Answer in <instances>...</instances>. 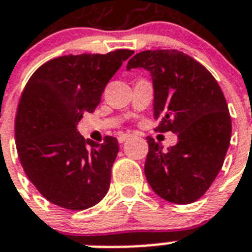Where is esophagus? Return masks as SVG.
I'll list each match as a JSON object with an SVG mask.
<instances>
[{
  "instance_id": "1",
  "label": "esophagus",
  "mask_w": 252,
  "mask_h": 252,
  "mask_svg": "<svg viewBox=\"0 0 252 252\" xmlns=\"http://www.w3.org/2000/svg\"><path fill=\"white\" fill-rule=\"evenodd\" d=\"M129 137H130V134H128V133H122V134H119V136H118V141H119L120 144H123V142L128 140Z\"/></svg>"
}]
</instances>
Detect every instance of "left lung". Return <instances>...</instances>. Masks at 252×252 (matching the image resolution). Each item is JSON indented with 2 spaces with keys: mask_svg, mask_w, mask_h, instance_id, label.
Wrapping results in <instances>:
<instances>
[{
  "mask_svg": "<svg viewBox=\"0 0 252 252\" xmlns=\"http://www.w3.org/2000/svg\"><path fill=\"white\" fill-rule=\"evenodd\" d=\"M150 72L157 132L176 133L167 150L147 137L145 176L151 189L176 204L203 195L222 167L232 136L228 105L211 72L179 50H146L129 59L126 69Z\"/></svg>",
  "mask_w": 252,
  "mask_h": 252,
  "instance_id": "left-lung-1",
  "label": "left lung"
}]
</instances>
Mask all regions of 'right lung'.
<instances>
[{"mask_svg":"<svg viewBox=\"0 0 252 252\" xmlns=\"http://www.w3.org/2000/svg\"><path fill=\"white\" fill-rule=\"evenodd\" d=\"M133 50L63 55L34 71L20 97L16 150L24 172L49 202L81 211L101 202L110 188L119 145L77 132L83 114L93 112L102 93Z\"/></svg>","mask_w":252,"mask_h":252,"instance_id":"right-lung-1","label":"right lung"}]
</instances>
